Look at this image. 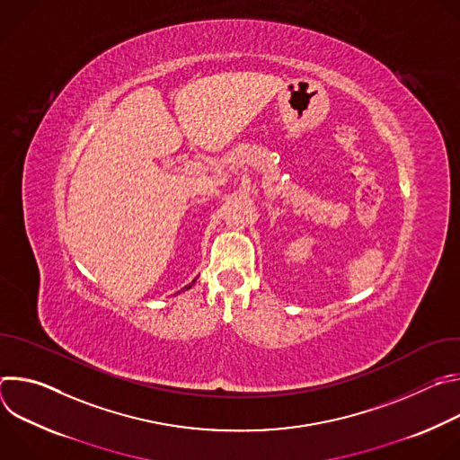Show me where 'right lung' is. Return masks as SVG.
<instances>
[{
  "instance_id": "add662e5",
  "label": "right lung",
  "mask_w": 460,
  "mask_h": 460,
  "mask_svg": "<svg viewBox=\"0 0 460 460\" xmlns=\"http://www.w3.org/2000/svg\"><path fill=\"white\" fill-rule=\"evenodd\" d=\"M194 282H196V280H192V282H190V284H189V286H185V288H183V289H190V288H192V284H194Z\"/></svg>"
}]
</instances>
